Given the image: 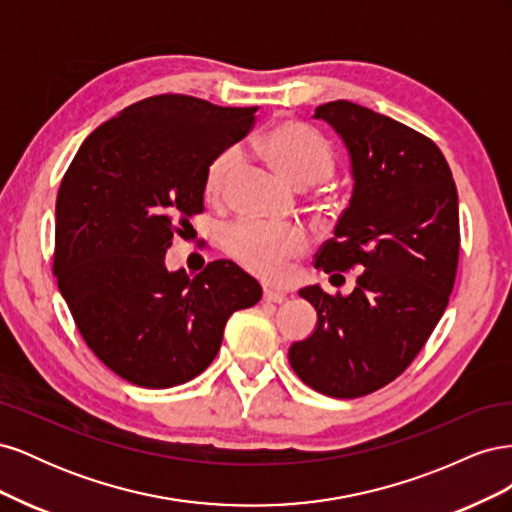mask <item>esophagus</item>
I'll use <instances>...</instances> for the list:
<instances>
[{
    "label": "esophagus",
    "mask_w": 512,
    "mask_h": 512,
    "mask_svg": "<svg viewBox=\"0 0 512 512\" xmlns=\"http://www.w3.org/2000/svg\"><path fill=\"white\" fill-rule=\"evenodd\" d=\"M262 299H265L267 303H282L286 299V292L280 290V288L265 286V292H262Z\"/></svg>",
    "instance_id": "esophagus-1"
}]
</instances>
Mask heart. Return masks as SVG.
Returning <instances> with one entry per match:
<instances>
[{
    "label": "heart",
    "instance_id": "heart-1",
    "mask_svg": "<svg viewBox=\"0 0 512 512\" xmlns=\"http://www.w3.org/2000/svg\"><path fill=\"white\" fill-rule=\"evenodd\" d=\"M260 151L294 188L324 183L335 173L337 156L333 145L301 121L277 123L262 136ZM239 164L241 153L237 149H226L209 162L203 181L207 200L215 203L224 196ZM305 243V232L299 226H269L239 220L222 230V247L226 254L245 271L267 282L282 280L288 262L305 250Z\"/></svg>",
    "mask_w": 512,
    "mask_h": 512
}]
</instances>
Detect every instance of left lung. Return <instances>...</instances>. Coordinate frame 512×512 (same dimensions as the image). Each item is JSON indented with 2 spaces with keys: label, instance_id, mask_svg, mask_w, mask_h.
Instances as JSON below:
<instances>
[{
  "label": "left lung",
  "instance_id": "8db88e82",
  "mask_svg": "<svg viewBox=\"0 0 512 512\" xmlns=\"http://www.w3.org/2000/svg\"><path fill=\"white\" fill-rule=\"evenodd\" d=\"M314 117L342 136L354 177L316 269H356V286L299 290L318 324L288 361L314 391L354 399L404 374L444 314L461 241L457 188L438 145L404 123L348 100L322 104Z\"/></svg>",
  "mask_w": 512,
  "mask_h": 512
}]
</instances>
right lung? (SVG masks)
I'll use <instances>...</instances> for the list:
<instances>
[{"mask_svg": "<svg viewBox=\"0 0 512 512\" xmlns=\"http://www.w3.org/2000/svg\"><path fill=\"white\" fill-rule=\"evenodd\" d=\"M256 106L162 94L91 132L55 207L53 273L85 344L117 376L170 389L211 365L232 312L262 288L230 260L168 271L173 235L205 209L209 162L252 130Z\"/></svg>", "mask_w": 512, "mask_h": 512, "instance_id": "right-lung-1", "label": "right lung"}]
</instances>
